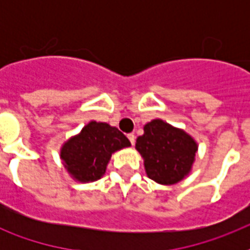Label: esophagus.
<instances>
[{
    "instance_id": "1",
    "label": "esophagus",
    "mask_w": 250,
    "mask_h": 250,
    "mask_svg": "<svg viewBox=\"0 0 250 250\" xmlns=\"http://www.w3.org/2000/svg\"><path fill=\"white\" fill-rule=\"evenodd\" d=\"M127 137H128V140L131 141V144L135 145V141H136V136H135V133H128V135H127Z\"/></svg>"
}]
</instances>
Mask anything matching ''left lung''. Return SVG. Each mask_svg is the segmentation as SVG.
Returning <instances> with one entry per match:
<instances>
[{
	"label": "left lung",
	"instance_id": "1",
	"mask_svg": "<svg viewBox=\"0 0 250 250\" xmlns=\"http://www.w3.org/2000/svg\"><path fill=\"white\" fill-rule=\"evenodd\" d=\"M136 149L144 158L149 178L160 184H175L189 172L197 144L182 129L154 119L137 137Z\"/></svg>",
	"mask_w": 250,
	"mask_h": 250
}]
</instances>
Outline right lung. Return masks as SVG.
Masks as SVG:
<instances>
[{
    "label": "right lung",
    "mask_w": 250,
    "mask_h": 250,
    "mask_svg": "<svg viewBox=\"0 0 250 250\" xmlns=\"http://www.w3.org/2000/svg\"><path fill=\"white\" fill-rule=\"evenodd\" d=\"M129 145L128 139L118 128L90 122L62 146L61 158L68 172L79 182H94L105 174L111 153Z\"/></svg>",
    "instance_id": "1"
}]
</instances>
